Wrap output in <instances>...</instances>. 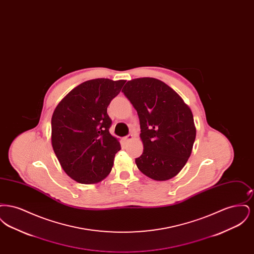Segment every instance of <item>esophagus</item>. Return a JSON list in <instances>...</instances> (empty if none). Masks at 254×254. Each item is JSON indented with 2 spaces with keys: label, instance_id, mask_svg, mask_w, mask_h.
<instances>
[{
  "label": "esophagus",
  "instance_id": "esophagus-1",
  "mask_svg": "<svg viewBox=\"0 0 254 254\" xmlns=\"http://www.w3.org/2000/svg\"><path fill=\"white\" fill-rule=\"evenodd\" d=\"M132 134H128V135H127L126 137H124V141H125V142H128V141H130V140H132Z\"/></svg>",
  "mask_w": 254,
  "mask_h": 254
}]
</instances>
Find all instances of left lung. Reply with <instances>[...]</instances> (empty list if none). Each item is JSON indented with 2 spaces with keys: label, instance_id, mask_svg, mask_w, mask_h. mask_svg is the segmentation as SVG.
Masks as SVG:
<instances>
[{
  "label": "left lung",
  "instance_id": "1",
  "mask_svg": "<svg viewBox=\"0 0 254 254\" xmlns=\"http://www.w3.org/2000/svg\"><path fill=\"white\" fill-rule=\"evenodd\" d=\"M122 92L140 120L144 150L135 159L137 168L156 181L173 178L187 164L196 137L190 107L170 86L155 78L130 80Z\"/></svg>",
  "mask_w": 254,
  "mask_h": 254
}]
</instances>
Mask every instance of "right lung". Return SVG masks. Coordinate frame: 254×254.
<instances>
[{
	"mask_svg": "<svg viewBox=\"0 0 254 254\" xmlns=\"http://www.w3.org/2000/svg\"><path fill=\"white\" fill-rule=\"evenodd\" d=\"M125 80L93 79L64 97L51 118V144L61 167L80 184H96L112 169L121 149L109 133L108 107L121 91Z\"/></svg>",
	"mask_w": 254,
	"mask_h": 254,
	"instance_id": "right-lung-1",
	"label": "right lung"
}]
</instances>
